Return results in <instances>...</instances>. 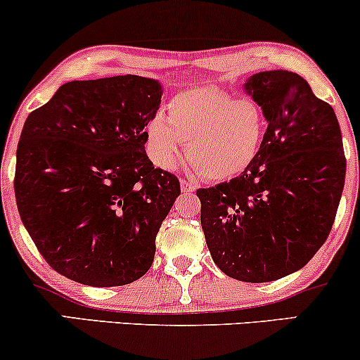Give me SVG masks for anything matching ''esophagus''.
<instances>
[{"mask_svg": "<svg viewBox=\"0 0 360 360\" xmlns=\"http://www.w3.org/2000/svg\"><path fill=\"white\" fill-rule=\"evenodd\" d=\"M181 191H183V193H194V191H196V184L191 183V181L181 179Z\"/></svg>", "mask_w": 360, "mask_h": 360, "instance_id": "34e87169", "label": "esophagus"}]
</instances>
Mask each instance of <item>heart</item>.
Masks as SVG:
<instances>
[{"label": "heart", "instance_id": "b5f03b06", "mask_svg": "<svg viewBox=\"0 0 360 360\" xmlns=\"http://www.w3.org/2000/svg\"><path fill=\"white\" fill-rule=\"evenodd\" d=\"M267 134L266 111L255 100L218 88H194L176 94L167 117L155 113L147 123L148 157L172 169L183 155L205 179L240 176L255 162Z\"/></svg>", "mask_w": 360, "mask_h": 360}]
</instances>
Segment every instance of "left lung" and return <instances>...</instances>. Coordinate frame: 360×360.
Returning <instances> with one entry per match:
<instances>
[{
    "label": "left lung",
    "instance_id": "left-lung-1",
    "mask_svg": "<svg viewBox=\"0 0 360 360\" xmlns=\"http://www.w3.org/2000/svg\"><path fill=\"white\" fill-rule=\"evenodd\" d=\"M243 89L266 111L260 154L230 183L196 194L214 264L243 283H269L307 266L325 243L347 162L335 111L300 74L259 72Z\"/></svg>",
    "mask_w": 360,
    "mask_h": 360
}]
</instances>
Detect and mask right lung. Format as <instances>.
Here are the masks:
<instances>
[{
	"mask_svg": "<svg viewBox=\"0 0 360 360\" xmlns=\"http://www.w3.org/2000/svg\"><path fill=\"white\" fill-rule=\"evenodd\" d=\"M162 86L142 76L62 84L28 115L16 148L20 218L49 266L94 288L150 269L155 237L181 194L154 167L146 127Z\"/></svg>",
	"mask_w": 360,
	"mask_h": 360,
	"instance_id": "right-lung-1",
	"label": "right lung"
}]
</instances>
